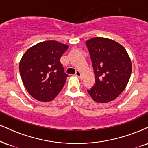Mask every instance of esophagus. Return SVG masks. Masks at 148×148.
<instances>
[{
	"label": "esophagus",
	"instance_id": "obj_1",
	"mask_svg": "<svg viewBox=\"0 0 148 148\" xmlns=\"http://www.w3.org/2000/svg\"><path fill=\"white\" fill-rule=\"evenodd\" d=\"M75 75H76V76H77V77L81 78L82 74H81V72H80L79 70H76V73H75Z\"/></svg>",
	"mask_w": 148,
	"mask_h": 148
}]
</instances>
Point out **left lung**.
Wrapping results in <instances>:
<instances>
[{
	"instance_id": "obj_1",
	"label": "left lung",
	"mask_w": 148,
	"mask_h": 148,
	"mask_svg": "<svg viewBox=\"0 0 148 148\" xmlns=\"http://www.w3.org/2000/svg\"><path fill=\"white\" fill-rule=\"evenodd\" d=\"M95 75V83L87 91L97 103L114 100L127 86L132 63L125 49L114 40L95 37L86 41Z\"/></svg>"
}]
</instances>
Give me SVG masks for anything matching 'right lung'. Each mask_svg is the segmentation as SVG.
I'll return each mask as SVG.
<instances>
[{
  "label": "right lung",
  "instance_id": "1",
  "mask_svg": "<svg viewBox=\"0 0 148 148\" xmlns=\"http://www.w3.org/2000/svg\"><path fill=\"white\" fill-rule=\"evenodd\" d=\"M68 45L47 40L32 46L23 54L19 71L27 91L35 99L49 102L54 99L66 82L60 57Z\"/></svg>",
  "mask_w": 148,
  "mask_h": 148
}]
</instances>
